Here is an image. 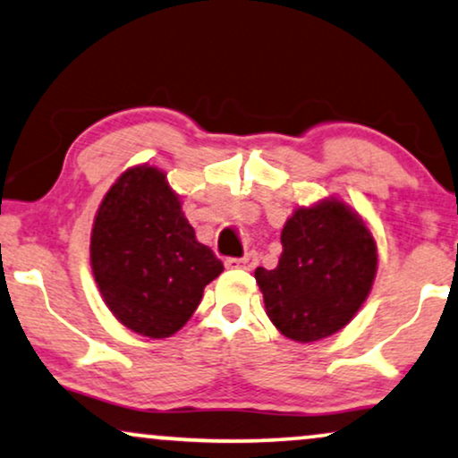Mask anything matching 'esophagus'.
I'll return each mask as SVG.
<instances>
[{"instance_id":"34e87169","label":"esophagus","mask_w":458,"mask_h":458,"mask_svg":"<svg viewBox=\"0 0 458 458\" xmlns=\"http://www.w3.org/2000/svg\"><path fill=\"white\" fill-rule=\"evenodd\" d=\"M257 263H259V257H257L255 250L246 252L244 257L227 259V267H231V269H248V272H250V269H255Z\"/></svg>"}]
</instances>
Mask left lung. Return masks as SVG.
<instances>
[{"mask_svg":"<svg viewBox=\"0 0 458 458\" xmlns=\"http://www.w3.org/2000/svg\"><path fill=\"white\" fill-rule=\"evenodd\" d=\"M280 240L278 267L255 269L276 329L301 344L344 329L365 303L377 269V246L365 220L329 197L299 206Z\"/></svg>","mask_w":458,"mask_h":458,"instance_id":"obj_1","label":"left lung"}]
</instances>
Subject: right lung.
<instances>
[{"label":"right lung","mask_w":458,"mask_h":458,"mask_svg":"<svg viewBox=\"0 0 458 458\" xmlns=\"http://www.w3.org/2000/svg\"><path fill=\"white\" fill-rule=\"evenodd\" d=\"M91 269L121 325L152 340L182 329L223 263L195 238L180 195L159 167H129L101 199Z\"/></svg>","instance_id":"obj_1"}]
</instances>
